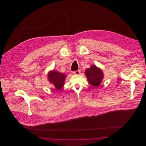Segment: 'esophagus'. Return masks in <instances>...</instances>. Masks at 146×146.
Returning <instances> with one entry per match:
<instances>
[{"instance_id":"1","label":"esophagus","mask_w":146,"mask_h":146,"mask_svg":"<svg viewBox=\"0 0 146 146\" xmlns=\"http://www.w3.org/2000/svg\"><path fill=\"white\" fill-rule=\"evenodd\" d=\"M80 70H76V71H75V72H73V74H76V75H78V74H80Z\"/></svg>"}]
</instances>
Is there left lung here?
<instances>
[{"mask_svg":"<svg viewBox=\"0 0 146 146\" xmlns=\"http://www.w3.org/2000/svg\"><path fill=\"white\" fill-rule=\"evenodd\" d=\"M85 74L89 83L95 87L98 86L104 78L102 70L95 64H92L90 68L86 69L85 71Z\"/></svg>","mask_w":146,"mask_h":146,"instance_id":"8db88e82","label":"left lung"}]
</instances>
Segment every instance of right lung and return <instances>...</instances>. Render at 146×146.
<instances>
[{
  "label": "right lung",
  "mask_w": 146,
  "mask_h": 146,
  "mask_svg": "<svg viewBox=\"0 0 146 146\" xmlns=\"http://www.w3.org/2000/svg\"><path fill=\"white\" fill-rule=\"evenodd\" d=\"M49 83L53 85L56 89H61L64 85L67 76L55 70H50L47 76Z\"/></svg>",
  "instance_id": "1"
}]
</instances>
